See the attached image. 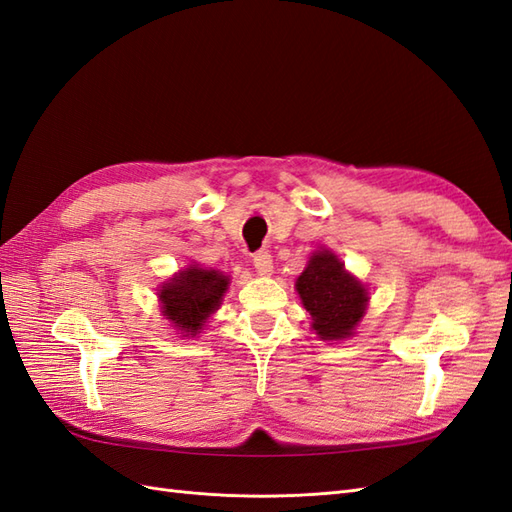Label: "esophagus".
Returning <instances> with one entry per match:
<instances>
[{
	"label": "esophagus",
	"mask_w": 512,
	"mask_h": 512,
	"mask_svg": "<svg viewBox=\"0 0 512 512\" xmlns=\"http://www.w3.org/2000/svg\"><path fill=\"white\" fill-rule=\"evenodd\" d=\"M253 266L259 274H264V277H268V274H272V255L268 251H259L253 255Z\"/></svg>",
	"instance_id": "obj_1"
}]
</instances>
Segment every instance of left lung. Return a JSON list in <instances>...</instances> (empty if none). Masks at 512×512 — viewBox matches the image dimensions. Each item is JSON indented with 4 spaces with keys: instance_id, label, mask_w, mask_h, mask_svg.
I'll return each mask as SVG.
<instances>
[{
    "instance_id": "1",
    "label": "left lung",
    "mask_w": 512,
    "mask_h": 512,
    "mask_svg": "<svg viewBox=\"0 0 512 512\" xmlns=\"http://www.w3.org/2000/svg\"><path fill=\"white\" fill-rule=\"evenodd\" d=\"M296 292L311 316V329L324 342L355 335L368 309V290L329 248L313 251L296 279Z\"/></svg>"
}]
</instances>
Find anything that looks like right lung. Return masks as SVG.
<instances>
[{"instance_id": "obj_1", "label": "right lung", "mask_w": 512, "mask_h": 512, "mask_svg": "<svg viewBox=\"0 0 512 512\" xmlns=\"http://www.w3.org/2000/svg\"><path fill=\"white\" fill-rule=\"evenodd\" d=\"M227 290V274L192 264L166 281L157 292V298H160L166 320L181 331V337H196L209 316L222 305V296Z\"/></svg>"}]
</instances>
